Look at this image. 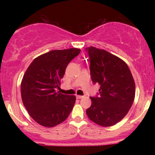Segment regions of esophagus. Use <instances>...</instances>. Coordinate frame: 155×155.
<instances>
[{"instance_id": "obj_1", "label": "esophagus", "mask_w": 155, "mask_h": 155, "mask_svg": "<svg viewBox=\"0 0 155 155\" xmlns=\"http://www.w3.org/2000/svg\"><path fill=\"white\" fill-rule=\"evenodd\" d=\"M83 97H84V96L79 95H76V98H77V99H81V98H83Z\"/></svg>"}]
</instances>
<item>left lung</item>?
<instances>
[{"label": "left lung", "instance_id": "1", "mask_svg": "<svg viewBox=\"0 0 155 155\" xmlns=\"http://www.w3.org/2000/svg\"><path fill=\"white\" fill-rule=\"evenodd\" d=\"M86 50L92 82L101 85L100 95L90 97L92 104L86 113L99 125H114L126 116L134 101L136 84L132 74L124 60L108 51L93 47Z\"/></svg>", "mask_w": 155, "mask_h": 155}]
</instances>
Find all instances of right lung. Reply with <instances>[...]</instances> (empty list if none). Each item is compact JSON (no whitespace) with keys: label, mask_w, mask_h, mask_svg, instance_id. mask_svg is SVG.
Returning a JSON list of instances; mask_svg holds the SVG:
<instances>
[{"label":"right lung","mask_w":155,"mask_h":155,"mask_svg":"<svg viewBox=\"0 0 155 155\" xmlns=\"http://www.w3.org/2000/svg\"><path fill=\"white\" fill-rule=\"evenodd\" d=\"M81 49L52 50L37 57L26 70L21 82L22 103L37 123L52 127L64 122L71 112L75 95L56 92L68 64Z\"/></svg>","instance_id":"right-lung-1"}]
</instances>
